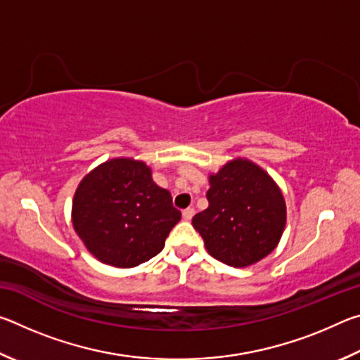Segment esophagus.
Returning a JSON list of instances; mask_svg holds the SVG:
<instances>
[{"mask_svg":"<svg viewBox=\"0 0 360 360\" xmlns=\"http://www.w3.org/2000/svg\"><path fill=\"white\" fill-rule=\"evenodd\" d=\"M195 214V210L193 208H187L182 211V217H184V221H191V219L193 217Z\"/></svg>","mask_w":360,"mask_h":360,"instance_id":"34e87169","label":"esophagus"}]
</instances>
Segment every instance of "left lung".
<instances>
[{"instance_id":"1","label":"left lung","mask_w":360,"mask_h":360,"mask_svg":"<svg viewBox=\"0 0 360 360\" xmlns=\"http://www.w3.org/2000/svg\"><path fill=\"white\" fill-rule=\"evenodd\" d=\"M208 179L210 206L192 219L206 251L235 268L257 264L278 246L285 229L281 188L264 168L241 157Z\"/></svg>"}]
</instances>
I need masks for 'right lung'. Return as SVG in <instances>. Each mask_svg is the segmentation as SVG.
<instances>
[{"label": "right lung", "mask_w": 360, "mask_h": 360, "mask_svg": "<svg viewBox=\"0 0 360 360\" xmlns=\"http://www.w3.org/2000/svg\"><path fill=\"white\" fill-rule=\"evenodd\" d=\"M71 221L95 259L131 268L154 257L181 221L172 193L158 187L143 160L117 157L101 163L79 182Z\"/></svg>", "instance_id": "right-lung-1"}]
</instances>
